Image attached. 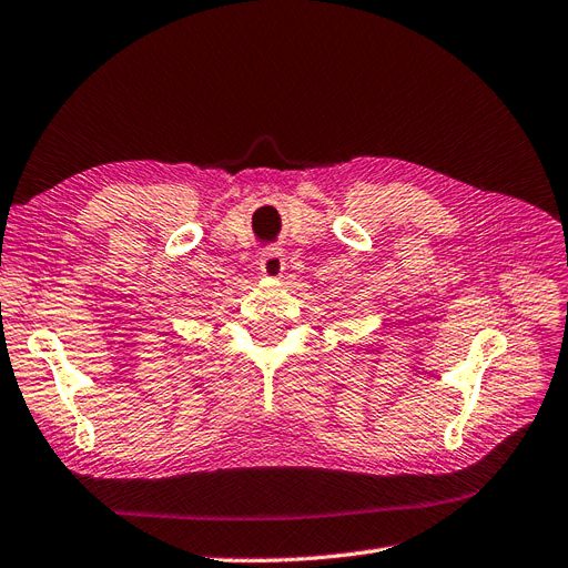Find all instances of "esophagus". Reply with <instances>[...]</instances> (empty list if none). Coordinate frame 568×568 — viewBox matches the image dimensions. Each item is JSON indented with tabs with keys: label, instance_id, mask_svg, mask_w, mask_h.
Instances as JSON below:
<instances>
[{
	"label": "esophagus",
	"instance_id": "1",
	"mask_svg": "<svg viewBox=\"0 0 568 568\" xmlns=\"http://www.w3.org/2000/svg\"><path fill=\"white\" fill-rule=\"evenodd\" d=\"M261 272L265 274V277H280V274L284 272V253L280 248H267L263 251L261 255Z\"/></svg>",
	"mask_w": 568,
	"mask_h": 568
}]
</instances>
